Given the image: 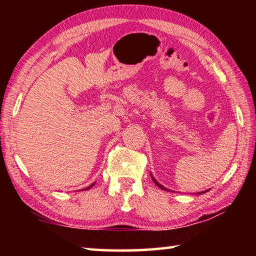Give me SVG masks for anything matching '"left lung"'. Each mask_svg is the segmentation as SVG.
Here are the masks:
<instances>
[{
    "label": "left lung",
    "mask_w": 256,
    "mask_h": 256,
    "mask_svg": "<svg viewBox=\"0 0 256 256\" xmlns=\"http://www.w3.org/2000/svg\"><path fill=\"white\" fill-rule=\"evenodd\" d=\"M151 177H152V175H151ZM152 180L154 182V184H156V185H157L159 188H162V190H167L166 188H164V186H162V185H160V184L158 183V182H157V180H156L154 178V177H152ZM206 192H208V190H204V192H198V193H196V194H202V193H206Z\"/></svg>",
    "instance_id": "obj_1"
}]
</instances>
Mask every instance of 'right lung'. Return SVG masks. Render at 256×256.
<instances>
[{"instance_id": "1", "label": "right lung", "mask_w": 256, "mask_h": 256, "mask_svg": "<svg viewBox=\"0 0 256 256\" xmlns=\"http://www.w3.org/2000/svg\"><path fill=\"white\" fill-rule=\"evenodd\" d=\"M94 184H92V185H90V186H89V188H86V190H89V188H92V186H94Z\"/></svg>"}]
</instances>
